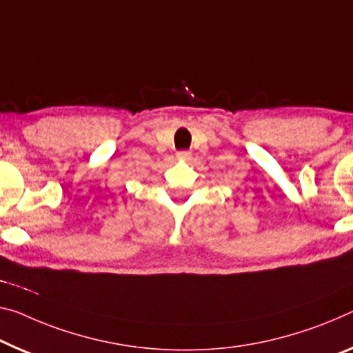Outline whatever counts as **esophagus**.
I'll use <instances>...</instances> for the list:
<instances>
[{
  "mask_svg": "<svg viewBox=\"0 0 353 353\" xmlns=\"http://www.w3.org/2000/svg\"><path fill=\"white\" fill-rule=\"evenodd\" d=\"M176 159H180V161H183V162L191 161V153H189V151H178V153H176Z\"/></svg>",
  "mask_w": 353,
  "mask_h": 353,
  "instance_id": "esophagus-1",
  "label": "esophagus"
}]
</instances>
